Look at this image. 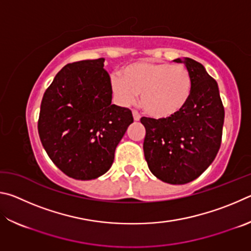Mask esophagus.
Listing matches in <instances>:
<instances>
[{"label":"esophagus","mask_w":251,"mask_h":251,"mask_svg":"<svg viewBox=\"0 0 251 251\" xmlns=\"http://www.w3.org/2000/svg\"><path fill=\"white\" fill-rule=\"evenodd\" d=\"M133 116H134L135 122H138L139 120H141V115H139V113L136 112V110H133Z\"/></svg>","instance_id":"esophagus-1"}]
</instances>
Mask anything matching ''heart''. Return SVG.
Instances as JSON below:
<instances>
[{
  "label": "heart",
  "instance_id": "obj_1",
  "mask_svg": "<svg viewBox=\"0 0 251 251\" xmlns=\"http://www.w3.org/2000/svg\"><path fill=\"white\" fill-rule=\"evenodd\" d=\"M110 84L124 105L131 104L141 94L143 109L155 118H169L180 113L193 91L189 70L171 63H133L124 67L122 74L112 75Z\"/></svg>",
  "mask_w": 251,
  "mask_h": 251
}]
</instances>
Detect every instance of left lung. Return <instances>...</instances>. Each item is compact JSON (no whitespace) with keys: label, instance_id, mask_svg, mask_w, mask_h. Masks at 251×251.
I'll list each match as a JSON object with an SVG mask.
<instances>
[{"label":"left lung","instance_id":"1","mask_svg":"<svg viewBox=\"0 0 251 251\" xmlns=\"http://www.w3.org/2000/svg\"><path fill=\"white\" fill-rule=\"evenodd\" d=\"M184 63L193 78L188 103L169 118L142 117L145 126L144 155L150 171L172 185L193 181L209 167L220 148L225 109L217 82L195 59Z\"/></svg>","mask_w":251,"mask_h":251}]
</instances>
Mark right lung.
<instances>
[{
  "label": "right lung",
  "instance_id": "right-lung-1",
  "mask_svg": "<svg viewBox=\"0 0 251 251\" xmlns=\"http://www.w3.org/2000/svg\"><path fill=\"white\" fill-rule=\"evenodd\" d=\"M104 61L65 65L41 103L37 128L42 145L50 160L74 179L104 175L134 122L130 109L112 104V84Z\"/></svg>",
  "mask_w": 251,
  "mask_h": 251
}]
</instances>
